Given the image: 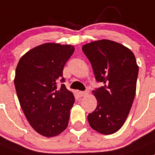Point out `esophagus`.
<instances>
[{"mask_svg": "<svg viewBox=\"0 0 155 155\" xmlns=\"http://www.w3.org/2000/svg\"><path fill=\"white\" fill-rule=\"evenodd\" d=\"M78 94H80L81 97H84V96L87 95V94H88V91H79Z\"/></svg>", "mask_w": 155, "mask_h": 155, "instance_id": "esophagus-1", "label": "esophagus"}]
</instances>
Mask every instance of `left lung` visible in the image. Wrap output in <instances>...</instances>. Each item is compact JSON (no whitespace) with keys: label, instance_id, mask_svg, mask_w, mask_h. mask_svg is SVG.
Returning a JSON list of instances; mask_svg holds the SVG:
<instances>
[{"label":"left lung","instance_id":"1","mask_svg":"<svg viewBox=\"0 0 155 155\" xmlns=\"http://www.w3.org/2000/svg\"><path fill=\"white\" fill-rule=\"evenodd\" d=\"M96 80L104 86L93 91L97 108L87 116L93 129L104 135L117 132L123 126L136 91L138 66L135 54L127 47L108 39L84 45Z\"/></svg>","mask_w":155,"mask_h":155}]
</instances>
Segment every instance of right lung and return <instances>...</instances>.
I'll return each mask as SVG.
<instances>
[{"label": "right lung", "instance_id": "obj_1", "mask_svg": "<svg viewBox=\"0 0 155 155\" xmlns=\"http://www.w3.org/2000/svg\"><path fill=\"white\" fill-rule=\"evenodd\" d=\"M74 51L71 45L42 44L23 55L16 68L14 84L23 113L33 129L48 138L68 125L74 97L57 84L64 82L63 68Z\"/></svg>", "mask_w": 155, "mask_h": 155}]
</instances>
